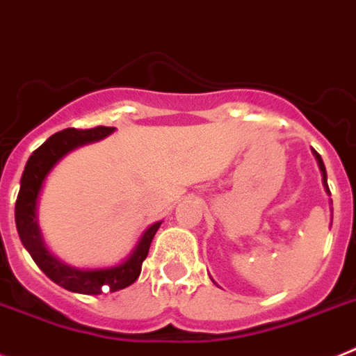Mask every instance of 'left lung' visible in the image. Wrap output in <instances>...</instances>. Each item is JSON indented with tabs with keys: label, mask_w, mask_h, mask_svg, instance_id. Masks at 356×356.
<instances>
[{
	"label": "left lung",
	"mask_w": 356,
	"mask_h": 356,
	"mask_svg": "<svg viewBox=\"0 0 356 356\" xmlns=\"http://www.w3.org/2000/svg\"><path fill=\"white\" fill-rule=\"evenodd\" d=\"M315 152V150H314ZM315 157H317V161H319V168H321V172H323V179H324V184H326V168H324V163H323V159H321V156L317 152H315ZM326 188H327V184H326ZM330 191V190H327Z\"/></svg>",
	"instance_id": "8db88e82"
}]
</instances>
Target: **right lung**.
<instances>
[{"label": "right lung", "instance_id": "right-lung-1", "mask_svg": "<svg viewBox=\"0 0 356 356\" xmlns=\"http://www.w3.org/2000/svg\"><path fill=\"white\" fill-rule=\"evenodd\" d=\"M113 131L114 127L100 125L95 129H64L57 134L49 136L41 147L33 150L21 177V188L15 200V227H17L21 242L26 247V251L30 252L37 267L41 268L49 280L71 292L97 296L104 292L102 286H109L107 292H116V290L132 285L140 276L141 265L147 258L154 234L161 225V222H156L145 231L127 261H123L118 267L98 268V270H79V268L67 267L49 254L42 243L35 211L37 199H39L46 175L57 165V161L63 159L73 148L102 140Z\"/></svg>", "mask_w": 356, "mask_h": 356}]
</instances>
